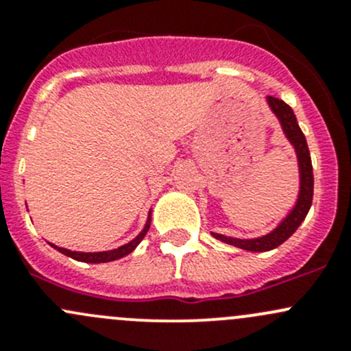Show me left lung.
<instances>
[{
	"instance_id": "8db88e82",
	"label": "left lung",
	"mask_w": 351,
	"mask_h": 351,
	"mask_svg": "<svg viewBox=\"0 0 351 351\" xmlns=\"http://www.w3.org/2000/svg\"><path fill=\"white\" fill-rule=\"evenodd\" d=\"M267 101H268V107L271 108V112L275 113V117H277L278 122H280L285 137L289 139V143L292 144L297 154L300 185H299V195H297L295 205H293L292 210L282 219V222L274 229V231H270L265 236H260V238L239 239V238H231V236L212 232V236H214L215 239H219V241L226 244H232V246L241 247V250H246V251H254V253L275 250V247L280 246L282 243H285L287 239L297 231V228L302 224L307 212H309L311 204H313V192H314L313 162H311L309 147H307L306 137H304L302 130H300L299 123H297L295 115H293V110L290 108L284 100H278V98L275 97H267Z\"/></svg>"
}]
</instances>
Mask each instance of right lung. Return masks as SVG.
I'll use <instances>...</instances> for the list:
<instances>
[{
    "instance_id": "obj_1",
    "label": "right lung",
    "mask_w": 351,
    "mask_h": 351,
    "mask_svg": "<svg viewBox=\"0 0 351 351\" xmlns=\"http://www.w3.org/2000/svg\"><path fill=\"white\" fill-rule=\"evenodd\" d=\"M149 226H151V210H149V215H147L146 226H144L143 231H141L139 234L132 239V241L123 244V246H120V247H115V250H110V251L83 253V251H71V250H66V247H59V246H56V244H52V246H54L59 253L66 254V256L73 258V260L84 261V263H107V261H115V260H119V258H123V256H127L129 253H132V251L137 247V244L143 241L144 236L147 234V231H149Z\"/></svg>"
}]
</instances>
